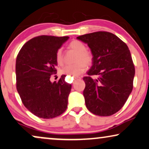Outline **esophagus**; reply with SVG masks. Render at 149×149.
<instances>
[{
	"label": "esophagus",
	"mask_w": 149,
	"mask_h": 149,
	"mask_svg": "<svg viewBox=\"0 0 149 149\" xmlns=\"http://www.w3.org/2000/svg\"><path fill=\"white\" fill-rule=\"evenodd\" d=\"M76 79H77V78H74V81L76 80ZM73 83H74V81H73Z\"/></svg>",
	"instance_id": "34e87169"
}]
</instances>
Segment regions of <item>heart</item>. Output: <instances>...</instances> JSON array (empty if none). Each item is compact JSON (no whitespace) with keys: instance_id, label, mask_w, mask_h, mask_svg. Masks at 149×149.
Returning a JSON list of instances; mask_svg holds the SVG:
<instances>
[{"instance_id":"obj_1","label":"heart","mask_w":149,"mask_h":149,"mask_svg":"<svg viewBox=\"0 0 149 149\" xmlns=\"http://www.w3.org/2000/svg\"><path fill=\"white\" fill-rule=\"evenodd\" d=\"M69 47L74 52L78 53L76 62L73 65H68L64 66L62 70V74H65L73 77H77L84 72L87 68V65H89L92 62V55L86 51L85 44L79 40H74L69 44ZM56 62L59 65L64 64V56L62 49H59L56 54Z\"/></svg>"}]
</instances>
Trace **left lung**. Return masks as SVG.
Returning <instances> with one entry per match:
<instances>
[{
	"instance_id": "8db88e82",
	"label": "left lung",
	"mask_w": 149,
	"mask_h": 149,
	"mask_svg": "<svg viewBox=\"0 0 149 149\" xmlns=\"http://www.w3.org/2000/svg\"><path fill=\"white\" fill-rule=\"evenodd\" d=\"M77 38L87 44L92 66L83 78L85 104L91 113L111 116L119 111L133 89L135 68L129 48L115 34L96 32ZM94 75L93 79L91 76Z\"/></svg>"
}]
</instances>
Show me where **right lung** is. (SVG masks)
<instances>
[{
    "label": "right lung",
    "mask_w": 149,
    "mask_h": 149,
    "mask_svg": "<svg viewBox=\"0 0 149 149\" xmlns=\"http://www.w3.org/2000/svg\"><path fill=\"white\" fill-rule=\"evenodd\" d=\"M68 36H39L22 47L16 59V87L28 111L42 119L62 115L68 107L72 85L62 75L58 82H51L58 65L56 54Z\"/></svg>",
    "instance_id": "obj_1"
}]
</instances>
